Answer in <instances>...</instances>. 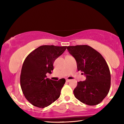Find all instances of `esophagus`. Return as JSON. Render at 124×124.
Listing matches in <instances>:
<instances>
[{
	"instance_id": "esophagus-1",
	"label": "esophagus",
	"mask_w": 124,
	"mask_h": 124,
	"mask_svg": "<svg viewBox=\"0 0 124 124\" xmlns=\"http://www.w3.org/2000/svg\"><path fill=\"white\" fill-rule=\"evenodd\" d=\"M66 81L67 82H70V79H66Z\"/></svg>"
}]
</instances>
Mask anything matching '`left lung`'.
I'll return each instance as SVG.
<instances>
[{
	"mask_svg": "<svg viewBox=\"0 0 124 124\" xmlns=\"http://www.w3.org/2000/svg\"><path fill=\"white\" fill-rule=\"evenodd\" d=\"M68 52L75 58L77 68L86 75L85 81L78 82L73 91L75 97L89 106L100 103L110 87V73L101 54L86 45L69 46Z\"/></svg>",
	"mask_w": 124,
	"mask_h": 124,
	"instance_id": "1",
	"label": "left lung"
}]
</instances>
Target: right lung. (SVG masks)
Returning a JSON list of instances; mask_svg holds the SVG:
<instances>
[{
	"label": "right lung",
	"mask_w": 124,
	"mask_h": 124,
	"mask_svg": "<svg viewBox=\"0 0 124 124\" xmlns=\"http://www.w3.org/2000/svg\"><path fill=\"white\" fill-rule=\"evenodd\" d=\"M66 49L64 46L42 45L24 60L20 75L21 87L24 97L34 106L44 108L60 97L66 80H52L46 78V74L51 73L54 61Z\"/></svg>",
	"instance_id": "right-lung-1"
}]
</instances>
